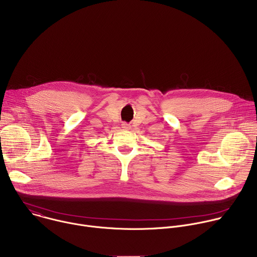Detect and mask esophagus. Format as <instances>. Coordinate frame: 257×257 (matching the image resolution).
Masks as SVG:
<instances>
[{
    "mask_svg": "<svg viewBox=\"0 0 257 257\" xmlns=\"http://www.w3.org/2000/svg\"><path fill=\"white\" fill-rule=\"evenodd\" d=\"M122 128L127 130V129H130V126H129V124H127V123H125V122H124V123L122 124Z\"/></svg>",
    "mask_w": 257,
    "mask_h": 257,
    "instance_id": "esophagus-1",
    "label": "esophagus"
}]
</instances>
